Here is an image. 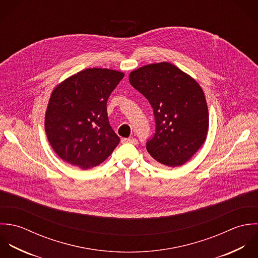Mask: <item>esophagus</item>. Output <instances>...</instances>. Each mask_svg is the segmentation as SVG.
Instances as JSON below:
<instances>
[{
	"instance_id": "esophagus-1",
	"label": "esophagus",
	"mask_w": 258,
	"mask_h": 258,
	"mask_svg": "<svg viewBox=\"0 0 258 258\" xmlns=\"http://www.w3.org/2000/svg\"><path fill=\"white\" fill-rule=\"evenodd\" d=\"M122 143H131L133 145H138V140L137 139H134V138H128V139H122L121 140Z\"/></svg>"
}]
</instances>
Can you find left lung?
Listing matches in <instances>:
<instances>
[{
    "label": "left lung",
    "instance_id": "8db88e82",
    "mask_svg": "<svg viewBox=\"0 0 258 258\" xmlns=\"http://www.w3.org/2000/svg\"><path fill=\"white\" fill-rule=\"evenodd\" d=\"M128 80L154 108L156 127L147 144L149 154L169 167L184 164L207 137L209 114L204 90L167 61L141 67L131 72Z\"/></svg>",
    "mask_w": 258,
    "mask_h": 258
}]
</instances>
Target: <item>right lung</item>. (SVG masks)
Here are the masks:
<instances>
[{
    "instance_id": "right-lung-1",
    "label": "right lung",
    "mask_w": 258,
    "mask_h": 258,
    "mask_svg": "<svg viewBox=\"0 0 258 258\" xmlns=\"http://www.w3.org/2000/svg\"><path fill=\"white\" fill-rule=\"evenodd\" d=\"M124 74L93 68L79 72L52 90L45 115L48 141L63 161L82 169L103 162L119 143L106 102Z\"/></svg>"
}]
</instances>
